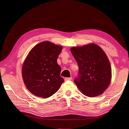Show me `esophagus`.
Returning a JSON list of instances; mask_svg holds the SVG:
<instances>
[{
	"label": "esophagus",
	"instance_id": "1",
	"mask_svg": "<svg viewBox=\"0 0 129 129\" xmlns=\"http://www.w3.org/2000/svg\"><path fill=\"white\" fill-rule=\"evenodd\" d=\"M72 79V77H70V78H65V80H71Z\"/></svg>",
	"mask_w": 129,
	"mask_h": 129
}]
</instances>
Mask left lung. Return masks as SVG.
Instances as JSON below:
<instances>
[{"label":"left lung","instance_id":"1","mask_svg":"<svg viewBox=\"0 0 129 129\" xmlns=\"http://www.w3.org/2000/svg\"><path fill=\"white\" fill-rule=\"evenodd\" d=\"M70 51L79 67L78 77L74 80L78 89L88 97L102 94L111 79L110 62L103 49L92 43L73 47Z\"/></svg>","mask_w":129,"mask_h":129}]
</instances>
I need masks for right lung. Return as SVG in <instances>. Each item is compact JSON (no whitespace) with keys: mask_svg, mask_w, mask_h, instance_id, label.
Here are the masks:
<instances>
[{"mask_svg":"<svg viewBox=\"0 0 129 129\" xmlns=\"http://www.w3.org/2000/svg\"><path fill=\"white\" fill-rule=\"evenodd\" d=\"M62 46L50 42L35 45L29 52L22 68L26 87L33 94L48 98L54 94L64 81L57 59Z\"/></svg>","mask_w":129,"mask_h":129,"instance_id":"right-lung-1","label":"right lung"}]
</instances>
